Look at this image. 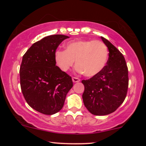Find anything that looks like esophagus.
<instances>
[{
  "mask_svg": "<svg viewBox=\"0 0 146 146\" xmlns=\"http://www.w3.org/2000/svg\"><path fill=\"white\" fill-rule=\"evenodd\" d=\"M72 80H73V82L74 83L79 82H80V79H79L78 78H75V77H73V78H72Z\"/></svg>",
  "mask_w": 146,
  "mask_h": 146,
  "instance_id": "obj_1",
  "label": "esophagus"
}]
</instances>
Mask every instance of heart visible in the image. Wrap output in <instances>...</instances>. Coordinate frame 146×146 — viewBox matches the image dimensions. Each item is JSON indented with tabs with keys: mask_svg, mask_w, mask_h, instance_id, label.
Returning <instances> with one entry per match:
<instances>
[{
	"mask_svg": "<svg viewBox=\"0 0 146 146\" xmlns=\"http://www.w3.org/2000/svg\"><path fill=\"white\" fill-rule=\"evenodd\" d=\"M108 48L100 40H76L66 43L64 50H57L54 53L57 66L67 72L74 64L75 71L87 77L98 75L105 67L108 59Z\"/></svg>",
	"mask_w": 146,
	"mask_h": 146,
	"instance_id": "1",
	"label": "heart"
}]
</instances>
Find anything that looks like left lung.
<instances>
[{"instance_id":"obj_1","label":"left lung","mask_w":146,"mask_h":146,"mask_svg":"<svg viewBox=\"0 0 146 146\" xmlns=\"http://www.w3.org/2000/svg\"><path fill=\"white\" fill-rule=\"evenodd\" d=\"M108 48L106 66L98 75L82 80V99L87 110L95 115L113 113L124 101L128 87V71L123 54L108 40L101 37Z\"/></svg>"}]
</instances>
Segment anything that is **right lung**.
Masks as SVG:
<instances>
[{
	"label": "right lung",
	"instance_id": "add662e5",
	"mask_svg": "<svg viewBox=\"0 0 146 146\" xmlns=\"http://www.w3.org/2000/svg\"><path fill=\"white\" fill-rule=\"evenodd\" d=\"M69 37L52 35L36 42L23 57L20 68L23 96L31 108L51 115L62 108L66 94L73 87L71 77L56 65L54 53Z\"/></svg>",
	"mask_w": 146,
	"mask_h": 146
}]
</instances>
